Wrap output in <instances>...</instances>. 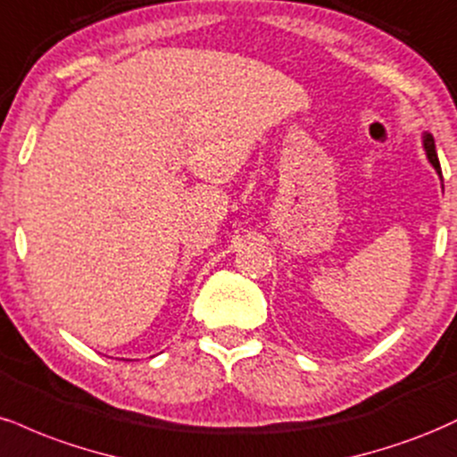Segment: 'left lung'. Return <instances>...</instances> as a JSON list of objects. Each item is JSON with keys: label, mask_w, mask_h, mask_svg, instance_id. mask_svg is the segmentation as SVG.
Masks as SVG:
<instances>
[{"label": "left lung", "mask_w": 457, "mask_h": 457, "mask_svg": "<svg viewBox=\"0 0 457 457\" xmlns=\"http://www.w3.org/2000/svg\"><path fill=\"white\" fill-rule=\"evenodd\" d=\"M423 147H426L428 160H430L434 169H436V173L441 175V179H443V173H441V162H438V155H436V145H434V138H432V134H426V137H423Z\"/></svg>", "instance_id": "left-lung-1"}]
</instances>
